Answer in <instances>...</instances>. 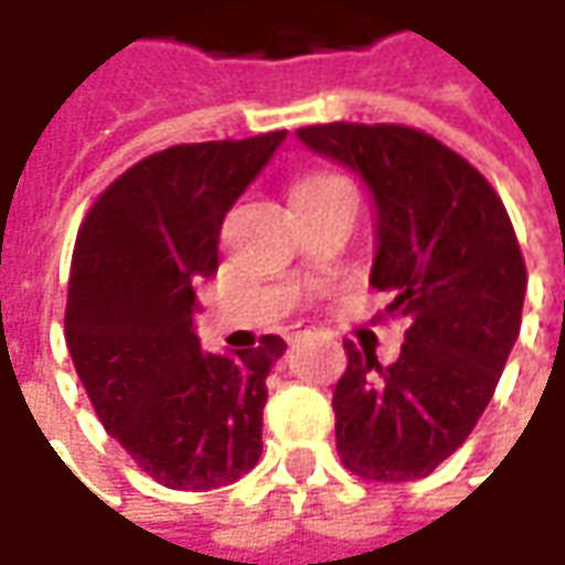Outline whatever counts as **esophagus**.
<instances>
[{"mask_svg":"<svg viewBox=\"0 0 565 565\" xmlns=\"http://www.w3.org/2000/svg\"><path fill=\"white\" fill-rule=\"evenodd\" d=\"M306 332H311V330H296V332H290V342H296V339H299V335H306Z\"/></svg>","mask_w":565,"mask_h":565,"instance_id":"obj_1","label":"esophagus"}]
</instances>
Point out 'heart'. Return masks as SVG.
<instances>
[{"label": "heart", "instance_id": "heart-1", "mask_svg": "<svg viewBox=\"0 0 565 565\" xmlns=\"http://www.w3.org/2000/svg\"><path fill=\"white\" fill-rule=\"evenodd\" d=\"M332 186H348V181H344L342 174L308 172L294 184V199L315 196V193H323V190H332Z\"/></svg>", "mask_w": 565, "mask_h": 565}]
</instances>
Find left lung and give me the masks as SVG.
<instances>
[{
	"label": "left lung",
	"instance_id": "left-lung-1",
	"mask_svg": "<svg viewBox=\"0 0 565 565\" xmlns=\"http://www.w3.org/2000/svg\"><path fill=\"white\" fill-rule=\"evenodd\" d=\"M363 174L375 196L372 287L405 318L396 363L344 342L332 391L335 448L366 481H417L445 462L493 399L521 332L526 266L499 193L472 162L403 124L296 129Z\"/></svg>",
	"mask_w": 565,
	"mask_h": 565
}]
</instances>
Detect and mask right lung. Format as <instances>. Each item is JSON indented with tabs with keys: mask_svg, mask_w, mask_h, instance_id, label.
<instances>
[{
	"mask_svg": "<svg viewBox=\"0 0 565 565\" xmlns=\"http://www.w3.org/2000/svg\"><path fill=\"white\" fill-rule=\"evenodd\" d=\"M287 129L157 150L105 186L81 223L66 344L93 412L141 472L172 490L238 481L263 454L281 335L233 356L193 332L196 284L217 271L226 211Z\"/></svg>",
	"mask_w": 565,
	"mask_h": 565,
	"instance_id": "obj_1",
	"label": "right lung"
}]
</instances>
